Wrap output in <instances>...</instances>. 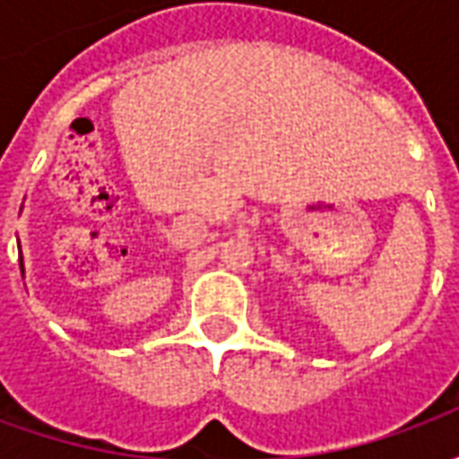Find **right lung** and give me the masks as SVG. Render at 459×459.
<instances>
[{"label":"right lung","instance_id":"1","mask_svg":"<svg viewBox=\"0 0 459 459\" xmlns=\"http://www.w3.org/2000/svg\"><path fill=\"white\" fill-rule=\"evenodd\" d=\"M19 260H22V258H19Z\"/></svg>","mask_w":459,"mask_h":459}]
</instances>
